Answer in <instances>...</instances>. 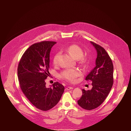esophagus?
Segmentation results:
<instances>
[{
	"instance_id": "esophagus-1",
	"label": "esophagus",
	"mask_w": 131,
	"mask_h": 131,
	"mask_svg": "<svg viewBox=\"0 0 131 131\" xmlns=\"http://www.w3.org/2000/svg\"><path fill=\"white\" fill-rule=\"evenodd\" d=\"M73 89V87L72 86H68L65 89V90H71Z\"/></svg>"
}]
</instances>
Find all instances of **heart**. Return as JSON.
<instances>
[{
	"label": "heart",
	"mask_w": 131,
	"mask_h": 131,
	"mask_svg": "<svg viewBox=\"0 0 131 131\" xmlns=\"http://www.w3.org/2000/svg\"><path fill=\"white\" fill-rule=\"evenodd\" d=\"M66 51L75 59H78L79 63L84 65L88 62V58L83 55L82 49L76 45H72L67 48ZM60 53H55L53 57V63L57 65L59 62ZM81 71L77 68L66 69L63 70L60 74V77L70 82H74L76 80V78L81 74Z\"/></svg>",
	"instance_id": "heart-1"
}]
</instances>
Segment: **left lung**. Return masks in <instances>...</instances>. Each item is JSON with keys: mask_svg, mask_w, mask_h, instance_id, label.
<instances>
[{"mask_svg": "<svg viewBox=\"0 0 131 131\" xmlns=\"http://www.w3.org/2000/svg\"><path fill=\"white\" fill-rule=\"evenodd\" d=\"M97 51L96 66L88 74L86 80L92 81V88L82 89V95L78 101L82 108L90 110L100 106L109 93L114 83L113 62L106 50L101 46L91 41Z\"/></svg>", "mask_w": 131, "mask_h": 131, "instance_id": "left-lung-1", "label": "left lung"}]
</instances>
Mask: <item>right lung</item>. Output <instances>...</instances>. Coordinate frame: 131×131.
I'll use <instances>...</instances> for the list:
<instances>
[{"instance_id": "right-lung-1", "label": "right lung", "mask_w": 131, "mask_h": 131, "mask_svg": "<svg viewBox=\"0 0 131 131\" xmlns=\"http://www.w3.org/2000/svg\"><path fill=\"white\" fill-rule=\"evenodd\" d=\"M57 42L41 41L32 45L24 53L17 67L21 89L37 108L47 111L57 105L64 91L58 82L47 88L45 79L49 76L50 53Z\"/></svg>"}]
</instances>
